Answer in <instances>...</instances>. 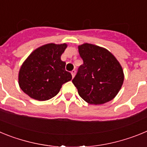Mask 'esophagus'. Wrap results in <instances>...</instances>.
Returning <instances> with one entry per match:
<instances>
[{
	"instance_id": "esophagus-1",
	"label": "esophagus",
	"mask_w": 147,
	"mask_h": 147,
	"mask_svg": "<svg viewBox=\"0 0 147 147\" xmlns=\"http://www.w3.org/2000/svg\"><path fill=\"white\" fill-rule=\"evenodd\" d=\"M71 73V75H72V77L73 78L74 77L75 74H76V71H75V70H73Z\"/></svg>"
}]
</instances>
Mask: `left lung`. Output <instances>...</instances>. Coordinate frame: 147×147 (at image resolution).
<instances>
[{"label": "left lung", "instance_id": "obj_1", "mask_svg": "<svg viewBox=\"0 0 147 147\" xmlns=\"http://www.w3.org/2000/svg\"><path fill=\"white\" fill-rule=\"evenodd\" d=\"M78 49L83 64L72 82L79 95L90 105L111 101L124 82V72L119 62L108 50L98 45L84 43Z\"/></svg>", "mask_w": 147, "mask_h": 147}]
</instances>
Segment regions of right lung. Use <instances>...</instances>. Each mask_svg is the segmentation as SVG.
<instances>
[{
	"label": "right lung",
	"instance_id": "add662e5",
	"mask_svg": "<svg viewBox=\"0 0 147 147\" xmlns=\"http://www.w3.org/2000/svg\"><path fill=\"white\" fill-rule=\"evenodd\" d=\"M67 44L49 43L35 49L24 61L18 74L20 88L34 99L46 101L57 94L72 79L61 55Z\"/></svg>",
	"mask_w": 147,
	"mask_h": 147
}]
</instances>
